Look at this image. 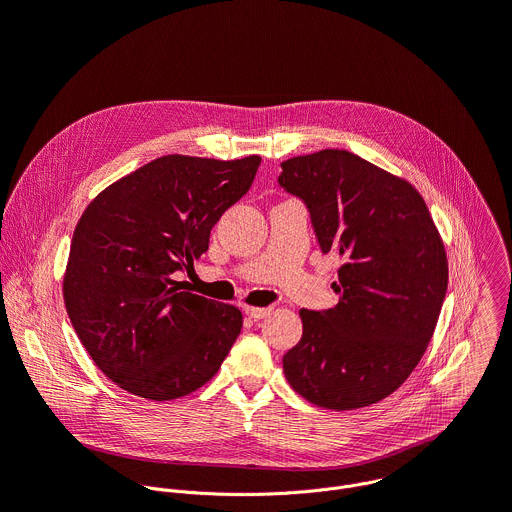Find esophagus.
Listing matches in <instances>:
<instances>
[{
	"instance_id": "esophagus-1",
	"label": "esophagus",
	"mask_w": 512,
	"mask_h": 512,
	"mask_svg": "<svg viewBox=\"0 0 512 512\" xmlns=\"http://www.w3.org/2000/svg\"><path fill=\"white\" fill-rule=\"evenodd\" d=\"M269 312H271V308H253V306H247V308H245V314H247L249 318H253V320H261V318L269 316Z\"/></svg>"
}]
</instances>
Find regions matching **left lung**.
<instances>
[{
    "mask_svg": "<svg viewBox=\"0 0 512 512\" xmlns=\"http://www.w3.org/2000/svg\"><path fill=\"white\" fill-rule=\"evenodd\" d=\"M324 253L342 259L338 304L300 310L302 340L283 356L287 383L310 403L348 411L379 403L421 360L448 289L444 241L421 194L346 150L281 162Z\"/></svg>",
    "mask_w": 512,
    "mask_h": 512,
    "instance_id": "left-lung-1",
    "label": "left lung"
}]
</instances>
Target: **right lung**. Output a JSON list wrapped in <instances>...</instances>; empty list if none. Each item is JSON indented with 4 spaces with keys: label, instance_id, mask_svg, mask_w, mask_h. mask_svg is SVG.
Wrapping results in <instances>:
<instances>
[{
    "label": "right lung",
    "instance_id": "1",
    "mask_svg": "<svg viewBox=\"0 0 512 512\" xmlns=\"http://www.w3.org/2000/svg\"><path fill=\"white\" fill-rule=\"evenodd\" d=\"M259 156H162L99 192L72 235L62 294L97 367L150 401L186 397L221 369L243 314L184 291L176 273L208 251L221 214L247 194Z\"/></svg>",
    "mask_w": 512,
    "mask_h": 512
}]
</instances>
